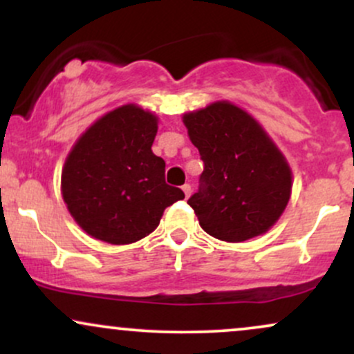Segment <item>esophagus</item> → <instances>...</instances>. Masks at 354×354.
Masks as SVG:
<instances>
[{"mask_svg": "<svg viewBox=\"0 0 354 354\" xmlns=\"http://www.w3.org/2000/svg\"><path fill=\"white\" fill-rule=\"evenodd\" d=\"M183 191H185V196L189 198V194H191V185H188V183H186V185H183Z\"/></svg>", "mask_w": 354, "mask_h": 354, "instance_id": "esophagus-1", "label": "esophagus"}]
</instances>
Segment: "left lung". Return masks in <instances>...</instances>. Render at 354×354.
Listing matches in <instances>:
<instances>
[{"label":"left lung","instance_id":"left-lung-1","mask_svg":"<svg viewBox=\"0 0 354 354\" xmlns=\"http://www.w3.org/2000/svg\"><path fill=\"white\" fill-rule=\"evenodd\" d=\"M183 121L205 165L188 200L201 228L230 243L270 230L290 201L291 171L261 126L226 101Z\"/></svg>","mask_w":354,"mask_h":354}]
</instances>
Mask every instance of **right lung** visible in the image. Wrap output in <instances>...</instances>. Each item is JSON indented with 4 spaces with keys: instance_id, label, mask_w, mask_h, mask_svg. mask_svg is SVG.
Segmentation results:
<instances>
[{
    "instance_id": "right-lung-1",
    "label": "right lung",
    "mask_w": 354,
    "mask_h": 354,
    "mask_svg": "<svg viewBox=\"0 0 354 354\" xmlns=\"http://www.w3.org/2000/svg\"><path fill=\"white\" fill-rule=\"evenodd\" d=\"M156 131L151 113L128 104L96 121L71 149L63 200L88 234L111 245L135 243L185 198L165 181L163 158L151 151Z\"/></svg>"
}]
</instances>
